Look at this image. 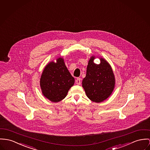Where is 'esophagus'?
Segmentation results:
<instances>
[{
    "mask_svg": "<svg viewBox=\"0 0 150 150\" xmlns=\"http://www.w3.org/2000/svg\"><path fill=\"white\" fill-rule=\"evenodd\" d=\"M81 78H77L76 80V83L78 84V85H80L81 84Z\"/></svg>",
    "mask_w": 150,
    "mask_h": 150,
    "instance_id": "esophagus-1",
    "label": "esophagus"
}]
</instances>
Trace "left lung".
I'll list each match as a JSON object with an SVG mask.
<instances>
[{
  "label": "left lung",
  "mask_w": 150,
  "mask_h": 150,
  "mask_svg": "<svg viewBox=\"0 0 150 150\" xmlns=\"http://www.w3.org/2000/svg\"><path fill=\"white\" fill-rule=\"evenodd\" d=\"M95 57L88 62L86 76L82 86L86 95L93 102L100 103L109 97L115 86V77L110 65L100 58V63H94Z\"/></svg>",
  "instance_id": "left-lung-1"
}]
</instances>
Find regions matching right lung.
Returning <instances> with one entry per match:
<instances>
[{
  "label": "right lung",
  "instance_id": "1",
  "mask_svg": "<svg viewBox=\"0 0 150 150\" xmlns=\"http://www.w3.org/2000/svg\"><path fill=\"white\" fill-rule=\"evenodd\" d=\"M75 79L65 66L62 58L47 64L41 76L40 84L43 94L50 100L58 102L66 96Z\"/></svg>",
  "mask_w": 150,
  "mask_h": 150
}]
</instances>
